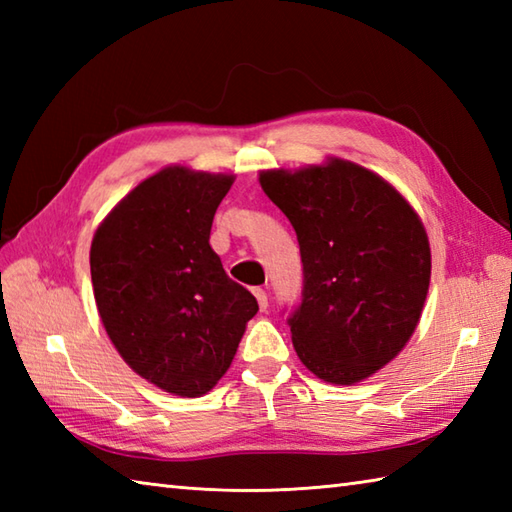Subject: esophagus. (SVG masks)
Wrapping results in <instances>:
<instances>
[{
    "label": "esophagus",
    "mask_w": 512,
    "mask_h": 512,
    "mask_svg": "<svg viewBox=\"0 0 512 512\" xmlns=\"http://www.w3.org/2000/svg\"><path fill=\"white\" fill-rule=\"evenodd\" d=\"M253 295L257 297L259 308L266 310V308H268V295H266V290H262V288H255V290H253Z\"/></svg>",
    "instance_id": "1"
}]
</instances>
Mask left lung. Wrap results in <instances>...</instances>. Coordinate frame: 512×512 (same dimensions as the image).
<instances>
[{
	"instance_id": "8db88e82",
	"label": "left lung",
	"mask_w": 512,
	"mask_h": 512,
	"mask_svg": "<svg viewBox=\"0 0 512 512\" xmlns=\"http://www.w3.org/2000/svg\"><path fill=\"white\" fill-rule=\"evenodd\" d=\"M259 184L295 228L303 264L292 345L314 376L352 385L398 356L420 321L431 248L418 213L350 160L270 169Z\"/></svg>"
}]
</instances>
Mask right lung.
<instances>
[{"mask_svg": "<svg viewBox=\"0 0 512 512\" xmlns=\"http://www.w3.org/2000/svg\"><path fill=\"white\" fill-rule=\"evenodd\" d=\"M233 180L162 169L129 191L92 239L94 299L107 336L138 376L176 396L217 385L259 310L209 244Z\"/></svg>", "mask_w": 512, "mask_h": 512, "instance_id": "right-lung-1", "label": "right lung"}]
</instances>
